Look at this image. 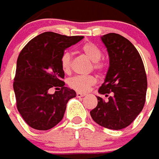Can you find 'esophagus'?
<instances>
[{
    "label": "esophagus",
    "mask_w": 159,
    "mask_h": 159,
    "mask_svg": "<svg viewBox=\"0 0 159 159\" xmlns=\"http://www.w3.org/2000/svg\"><path fill=\"white\" fill-rule=\"evenodd\" d=\"M83 96H85V94L83 93H79V92H78V93H76V97L77 98H82L83 97Z\"/></svg>",
    "instance_id": "34e87169"
}]
</instances>
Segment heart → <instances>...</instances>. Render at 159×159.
<instances>
[{
  "label": "heart",
  "instance_id": "1",
  "mask_svg": "<svg viewBox=\"0 0 159 159\" xmlns=\"http://www.w3.org/2000/svg\"><path fill=\"white\" fill-rule=\"evenodd\" d=\"M82 51L88 58L93 62V68L98 70H103V66L101 64L100 61L102 57V51L95 44L92 43H86L82 46ZM61 66L62 70L68 73L71 68V56L69 52L63 53L61 57ZM97 83V78L93 75L88 76H75L68 81V85L70 88L78 92L89 91L92 86Z\"/></svg>",
  "mask_w": 159,
  "mask_h": 159
}]
</instances>
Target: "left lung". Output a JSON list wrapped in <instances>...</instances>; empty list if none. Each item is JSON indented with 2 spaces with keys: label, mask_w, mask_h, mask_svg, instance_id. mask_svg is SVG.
<instances>
[{
  "label": "left lung",
  "mask_w": 159,
  "mask_h": 159,
  "mask_svg": "<svg viewBox=\"0 0 159 159\" xmlns=\"http://www.w3.org/2000/svg\"><path fill=\"white\" fill-rule=\"evenodd\" d=\"M107 48L109 66L97 97L92 118L103 127L120 130L130 125L143 109L148 81L144 65L136 47L127 39L110 33L101 37Z\"/></svg>",
  "instance_id": "left-lung-1"
}]
</instances>
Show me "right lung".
Returning <instances> with one entry per match:
<instances>
[{
    "label": "right lung",
    "mask_w": 159,
    "mask_h": 159,
    "mask_svg": "<svg viewBox=\"0 0 159 159\" xmlns=\"http://www.w3.org/2000/svg\"><path fill=\"white\" fill-rule=\"evenodd\" d=\"M83 39L45 32L29 41L20 52L13 89L17 110L30 127L49 130L63 119L66 103L76 93L65 87L61 57L66 49ZM52 87L59 90L51 95Z\"/></svg>",
    "instance_id": "obj_1"
}]
</instances>
